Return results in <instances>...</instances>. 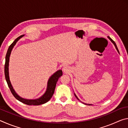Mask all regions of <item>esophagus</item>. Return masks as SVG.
Instances as JSON below:
<instances>
[{
    "instance_id": "1",
    "label": "esophagus",
    "mask_w": 128,
    "mask_h": 128,
    "mask_svg": "<svg viewBox=\"0 0 128 128\" xmlns=\"http://www.w3.org/2000/svg\"><path fill=\"white\" fill-rule=\"evenodd\" d=\"M62 71H63V72L65 73H67L69 72V68L68 66H64L63 68H62Z\"/></svg>"
}]
</instances>
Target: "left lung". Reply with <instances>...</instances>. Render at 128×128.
Returning <instances> with one entry per match:
<instances>
[{"mask_svg":"<svg viewBox=\"0 0 128 128\" xmlns=\"http://www.w3.org/2000/svg\"><path fill=\"white\" fill-rule=\"evenodd\" d=\"M108 39H109V40H111V42H112V43H113V44H114V47H115V48H116V50H117V51H118V54H120V53H119L118 50V47H117V46H116V43H115V42H114V41L113 40H112V39H111V38H110L109 36H108ZM74 96H75L76 97V98H77V99H78V100H80V99H79L78 98V97L77 96V95H76V94H75V93H74ZM82 103H83V102H82ZM84 104H86V105H88V106H90V105H92V104H86V103H84Z\"/></svg>","mask_w":128,"mask_h":128,"instance_id":"left-lung-1","label":"left lung"}]
</instances>
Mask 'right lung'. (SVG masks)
I'll return each mask as SVG.
<instances>
[{
	"label": "right lung",
	"instance_id": "add662e5",
	"mask_svg": "<svg viewBox=\"0 0 128 128\" xmlns=\"http://www.w3.org/2000/svg\"><path fill=\"white\" fill-rule=\"evenodd\" d=\"M24 36V35H22L19 36L16 40L14 41L10 45L9 48L8 49L7 54L6 56V62H5V66H4V74H5V77L6 81L7 82L8 86L9 87L10 89L11 92L13 95L15 97V98L17 100H19L21 102L27 105H34V106H38L40 104H43L46 103L47 102L50 100V99L52 98V95L55 92V87L56 83L58 81V79L62 76V70H58L56 71V72L54 73L49 78V79L47 81V88L45 92L43 94L42 96H40V98L37 99H25L21 97L20 95H18L17 94V92H15L14 88L10 82V76H9V62H10V57L11 54V52L13 48H14L15 44H16L19 40L21 38L22 36Z\"/></svg>",
	"mask_w": 128,
	"mask_h": 128
}]
</instances>
